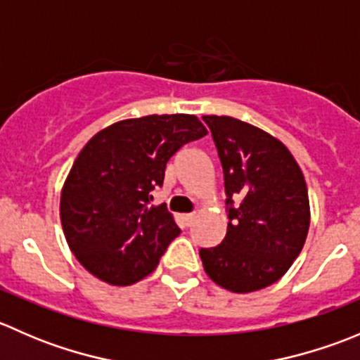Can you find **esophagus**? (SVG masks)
I'll return each instance as SVG.
<instances>
[{"mask_svg": "<svg viewBox=\"0 0 360 360\" xmlns=\"http://www.w3.org/2000/svg\"><path fill=\"white\" fill-rule=\"evenodd\" d=\"M183 219H184V224H186V226H191V224L195 223V219H197V216H195L193 212H191V214H184Z\"/></svg>", "mask_w": 360, "mask_h": 360, "instance_id": "obj_1", "label": "esophagus"}]
</instances>
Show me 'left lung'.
Segmentation results:
<instances>
[{
    "label": "left lung",
    "mask_w": 360,
    "mask_h": 360,
    "mask_svg": "<svg viewBox=\"0 0 360 360\" xmlns=\"http://www.w3.org/2000/svg\"><path fill=\"white\" fill-rule=\"evenodd\" d=\"M223 167L228 228L200 249L205 274L231 292L277 282L300 256L310 226L303 172L291 151L264 130L231 116H203Z\"/></svg>",
    "instance_id": "left-lung-1"
}]
</instances>
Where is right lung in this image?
<instances>
[{
	"instance_id": "obj_1",
	"label": "right lung",
	"mask_w": 360,
	"mask_h": 360,
	"mask_svg": "<svg viewBox=\"0 0 360 360\" xmlns=\"http://www.w3.org/2000/svg\"><path fill=\"white\" fill-rule=\"evenodd\" d=\"M207 129L193 115H150L97 132L71 167L60 221L69 249L85 270L130 285L157 268L181 233L167 207H150L170 157Z\"/></svg>"
}]
</instances>
